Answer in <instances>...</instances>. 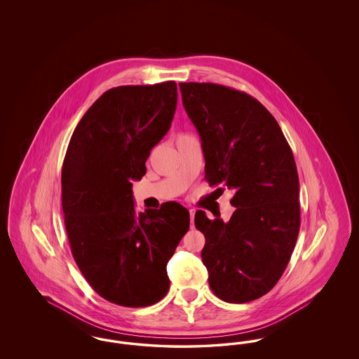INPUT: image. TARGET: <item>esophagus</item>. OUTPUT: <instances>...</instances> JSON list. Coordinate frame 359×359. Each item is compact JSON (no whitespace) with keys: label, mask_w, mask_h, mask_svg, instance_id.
Returning a JSON list of instances; mask_svg holds the SVG:
<instances>
[{"label":"esophagus","mask_w":359,"mask_h":359,"mask_svg":"<svg viewBox=\"0 0 359 359\" xmlns=\"http://www.w3.org/2000/svg\"><path fill=\"white\" fill-rule=\"evenodd\" d=\"M189 217H191V227H194V218H195V210L194 208L189 210Z\"/></svg>","instance_id":"obj_1"}]
</instances>
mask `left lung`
<instances>
[{
	"mask_svg": "<svg viewBox=\"0 0 359 359\" xmlns=\"http://www.w3.org/2000/svg\"><path fill=\"white\" fill-rule=\"evenodd\" d=\"M195 125L210 186L236 189L229 222L195 214L205 237L208 284L227 303H248L284 273L300 229L299 176L287 138L273 116L249 94L215 83H180ZM222 189V188H218Z\"/></svg>",
	"mask_w": 359,
	"mask_h": 359,
	"instance_id": "obj_1",
	"label": "left lung"
}]
</instances>
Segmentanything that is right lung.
Masks as SVG:
<instances>
[{
  "label": "right lung",
  "instance_id": "1",
  "mask_svg": "<svg viewBox=\"0 0 359 359\" xmlns=\"http://www.w3.org/2000/svg\"><path fill=\"white\" fill-rule=\"evenodd\" d=\"M176 103L173 81L107 90L76 125L63 161L71 253L91 288L122 307H148L167 294V264L189 227L176 202L137 215L132 191Z\"/></svg>",
  "mask_w": 359,
  "mask_h": 359
}]
</instances>
